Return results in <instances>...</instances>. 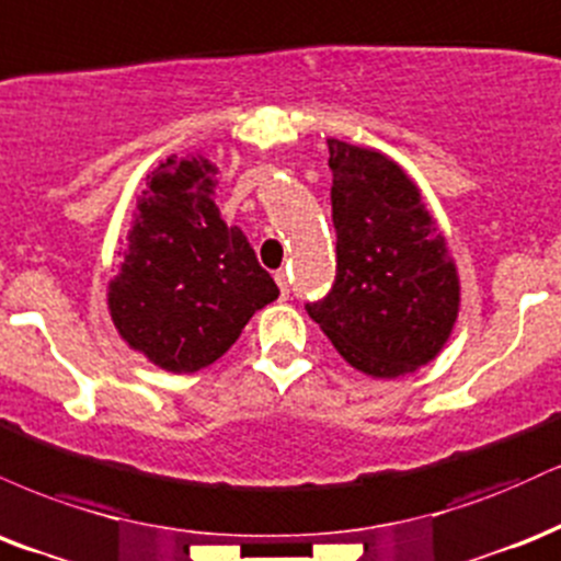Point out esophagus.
<instances>
[{"label": "esophagus", "instance_id": "34e87169", "mask_svg": "<svg viewBox=\"0 0 561 561\" xmlns=\"http://www.w3.org/2000/svg\"><path fill=\"white\" fill-rule=\"evenodd\" d=\"M275 283H278L283 299H288V294H291V283H288V273H286V270H278V273H275Z\"/></svg>", "mask_w": 561, "mask_h": 561}]
</instances>
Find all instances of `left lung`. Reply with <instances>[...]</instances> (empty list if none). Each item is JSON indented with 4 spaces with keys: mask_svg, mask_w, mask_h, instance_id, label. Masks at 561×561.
Returning a JSON list of instances; mask_svg holds the SVG:
<instances>
[{
    "mask_svg": "<svg viewBox=\"0 0 561 561\" xmlns=\"http://www.w3.org/2000/svg\"><path fill=\"white\" fill-rule=\"evenodd\" d=\"M335 280L307 312L373 378L436 359L459 312V275L420 188L375 149L328 138Z\"/></svg>",
    "mask_w": 561,
    "mask_h": 561,
    "instance_id": "left-lung-1",
    "label": "left lung"
}]
</instances>
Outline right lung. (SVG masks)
I'll return each instance as SVG.
<instances>
[{"instance_id":"add662e5","label":"right lung","mask_w":561,"mask_h":561,"mask_svg":"<svg viewBox=\"0 0 561 561\" xmlns=\"http://www.w3.org/2000/svg\"><path fill=\"white\" fill-rule=\"evenodd\" d=\"M207 157L168 160L136 204L107 305L123 341L168 373H196L236 344L249 318L278 299L254 249L215 204Z\"/></svg>"}]
</instances>
